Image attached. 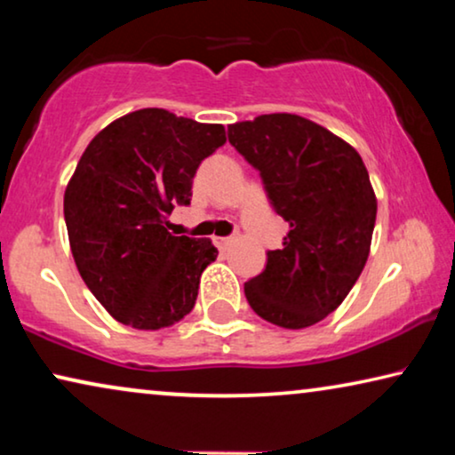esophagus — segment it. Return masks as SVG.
I'll use <instances>...</instances> for the list:
<instances>
[{
    "label": "esophagus",
    "instance_id": "obj_1",
    "mask_svg": "<svg viewBox=\"0 0 455 455\" xmlns=\"http://www.w3.org/2000/svg\"><path fill=\"white\" fill-rule=\"evenodd\" d=\"M234 242V238H220V235H217L215 238V244L220 246V248H226V246H229Z\"/></svg>",
    "mask_w": 455,
    "mask_h": 455
}]
</instances>
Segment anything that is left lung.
Returning a JSON list of instances; mask_svg holds the SVG:
<instances>
[{"label":"left lung","mask_w":455,"mask_h":455,"mask_svg":"<svg viewBox=\"0 0 455 455\" xmlns=\"http://www.w3.org/2000/svg\"><path fill=\"white\" fill-rule=\"evenodd\" d=\"M228 139L290 223L282 251L267 252L265 271L244 283L246 300L277 327L315 325L344 302L369 259L377 196L363 157L296 114L235 122Z\"/></svg>","instance_id":"8db88e82"}]
</instances>
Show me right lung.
Instances as JSON below:
<instances>
[{"label": "right lung", "instance_id": "right-lung-1", "mask_svg": "<svg viewBox=\"0 0 455 455\" xmlns=\"http://www.w3.org/2000/svg\"><path fill=\"white\" fill-rule=\"evenodd\" d=\"M223 142L221 124L147 108L84 148L64 195L68 238L80 277L116 321L157 331L195 308L217 248L170 234L167 215L190 204L198 165Z\"/></svg>", "mask_w": 455, "mask_h": 455}]
</instances>
